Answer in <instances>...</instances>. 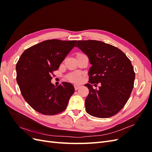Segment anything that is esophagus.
<instances>
[{"label": "esophagus", "mask_w": 152, "mask_h": 152, "mask_svg": "<svg viewBox=\"0 0 152 152\" xmlns=\"http://www.w3.org/2000/svg\"><path fill=\"white\" fill-rule=\"evenodd\" d=\"M80 87H81V86H80V85H76V84L74 85V88L75 90H77L78 89H79Z\"/></svg>", "instance_id": "esophagus-1"}]
</instances>
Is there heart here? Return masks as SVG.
<instances>
[{
    "label": "heart",
    "mask_w": 152,
    "mask_h": 152,
    "mask_svg": "<svg viewBox=\"0 0 152 152\" xmlns=\"http://www.w3.org/2000/svg\"><path fill=\"white\" fill-rule=\"evenodd\" d=\"M66 79L72 82L78 83V82H80L82 80V75L78 72H72L66 75Z\"/></svg>",
    "instance_id": "obj_1"
}]
</instances>
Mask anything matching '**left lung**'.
Here are the masks:
<instances>
[{
    "instance_id": "8db88e82",
    "label": "left lung",
    "mask_w": 152,
    "mask_h": 152,
    "mask_svg": "<svg viewBox=\"0 0 152 152\" xmlns=\"http://www.w3.org/2000/svg\"><path fill=\"white\" fill-rule=\"evenodd\" d=\"M89 59L92 66L86 111L98 118H108L121 111L130 97L135 73L130 59L121 49L102 41L78 40L75 45ZM100 83L99 90L92 84Z\"/></svg>"
}]
</instances>
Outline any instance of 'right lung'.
Wrapping results in <instances>:
<instances>
[{
    "instance_id": "1",
    "label": "right lung",
    "mask_w": 152,
    "mask_h": 152,
    "mask_svg": "<svg viewBox=\"0 0 152 152\" xmlns=\"http://www.w3.org/2000/svg\"><path fill=\"white\" fill-rule=\"evenodd\" d=\"M77 40L51 39L33 45L23 53L16 63V80L23 97L35 111L46 115L61 113L74 93L68 82L51 83L57 70Z\"/></svg>"
}]
</instances>
